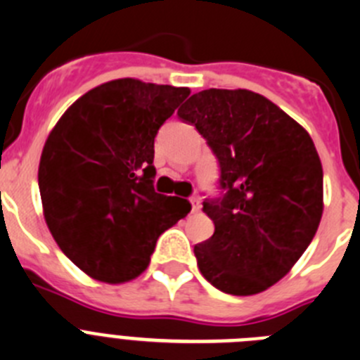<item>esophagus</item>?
<instances>
[{
  "label": "esophagus",
  "instance_id": "esophagus-1",
  "mask_svg": "<svg viewBox=\"0 0 360 360\" xmlns=\"http://www.w3.org/2000/svg\"><path fill=\"white\" fill-rule=\"evenodd\" d=\"M189 202H191V207H193V212H198V210L202 209V202H200V198L198 196H193Z\"/></svg>",
  "mask_w": 360,
  "mask_h": 360
}]
</instances>
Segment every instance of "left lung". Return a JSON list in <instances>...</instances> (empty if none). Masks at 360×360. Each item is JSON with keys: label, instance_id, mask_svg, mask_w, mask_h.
I'll return each mask as SVG.
<instances>
[{"label": "left lung", "instance_id": "obj_1", "mask_svg": "<svg viewBox=\"0 0 360 360\" xmlns=\"http://www.w3.org/2000/svg\"><path fill=\"white\" fill-rule=\"evenodd\" d=\"M178 117L219 162V198H207L210 239L194 246L202 275L236 296L266 291L311 245L323 214V167L311 135L246 89L196 92Z\"/></svg>", "mask_w": 360, "mask_h": 360}]
</instances>
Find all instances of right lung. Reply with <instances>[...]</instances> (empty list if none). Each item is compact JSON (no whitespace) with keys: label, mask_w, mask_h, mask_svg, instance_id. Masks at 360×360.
I'll list each match as a JSON object with an SVG mask.
<instances>
[{"label":"right lung","mask_w":360,"mask_h":360,"mask_svg":"<svg viewBox=\"0 0 360 360\" xmlns=\"http://www.w3.org/2000/svg\"><path fill=\"white\" fill-rule=\"evenodd\" d=\"M191 91L134 78L91 89L64 112L39 164L44 219L92 278L123 283L150 264L160 233L191 212L155 193V135Z\"/></svg>","instance_id":"right-lung-1"}]
</instances>
